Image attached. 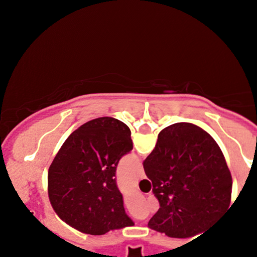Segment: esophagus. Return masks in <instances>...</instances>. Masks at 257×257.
I'll use <instances>...</instances> for the list:
<instances>
[{
  "label": "esophagus",
  "instance_id": "esophagus-1",
  "mask_svg": "<svg viewBox=\"0 0 257 257\" xmlns=\"http://www.w3.org/2000/svg\"><path fill=\"white\" fill-rule=\"evenodd\" d=\"M138 178H139V179H144V178H145V173H144L143 168H140V170H139Z\"/></svg>",
  "mask_w": 257,
  "mask_h": 257
}]
</instances>
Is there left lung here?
I'll return each mask as SVG.
<instances>
[{"label":"left lung","instance_id":"obj_1","mask_svg":"<svg viewBox=\"0 0 257 257\" xmlns=\"http://www.w3.org/2000/svg\"><path fill=\"white\" fill-rule=\"evenodd\" d=\"M132 150L131 129L112 117L76 129L48 170V196L58 216L91 235L134 226L114 178L119 159Z\"/></svg>","mask_w":257,"mask_h":257}]
</instances>
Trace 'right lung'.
Returning a JSON list of instances; mask_svg holds the SVG:
<instances>
[{
	"mask_svg": "<svg viewBox=\"0 0 257 257\" xmlns=\"http://www.w3.org/2000/svg\"><path fill=\"white\" fill-rule=\"evenodd\" d=\"M158 211L150 228L172 238L206 232L229 208L232 176L216 141L191 123H175L158 134L144 161Z\"/></svg>",
	"mask_w": 257,
	"mask_h": 257,
	"instance_id": "right-lung-1",
	"label": "right lung"
}]
</instances>
